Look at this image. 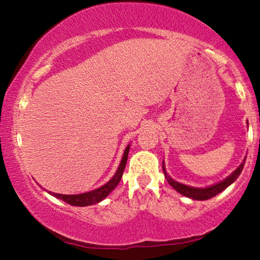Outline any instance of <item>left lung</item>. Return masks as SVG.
Instances as JSON below:
<instances>
[{
    "label": "left lung",
    "mask_w": 260,
    "mask_h": 260,
    "mask_svg": "<svg viewBox=\"0 0 260 260\" xmlns=\"http://www.w3.org/2000/svg\"><path fill=\"white\" fill-rule=\"evenodd\" d=\"M245 159H246V157H244L243 161L241 162V165L237 167L234 172L228 175L226 179H223L222 181H219L217 183L212 184V186L204 187V188L191 187V186H188V184H183V183L175 181V180H173L169 174H167L166 170H165L164 161H162V171H164V174H165L167 182H169L178 192L181 193V195L188 197V199L195 200V201H206L209 199H212V197H214L215 195H218L219 192L225 190L228 186H231V184L234 182L237 178H239V175L241 174L242 170H243V166L245 164Z\"/></svg>",
    "instance_id": "8db88e82"
}]
</instances>
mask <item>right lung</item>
<instances>
[{"label": "right lung", "instance_id": "1", "mask_svg": "<svg viewBox=\"0 0 260 260\" xmlns=\"http://www.w3.org/2000/svg\"><path fill=\"white\" fill-rule=\"evenodd\" d=\"M129 147H131V144H128V146L126 147L124 155H122V157H121L120 164H119V166H118L116 173H114L113 177L110 179L107 183L103 184V186L96 188L91 191L77 193V195H64V193H57V192H52L49 190H47V192L50 193L51 196L56 197V199L61 200L63 202H65V203H68L70 205H74V206H88V205L100 203V202L103 201L105 197H108L109 193L117 187L118 183H119L120 179L122 177V173H124V170H125V166L127 162V158H128ZM39 186H40V184H39Z\"/></svg>", "mask_w": 260, "mask_h": 260}]
</instances>
